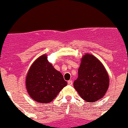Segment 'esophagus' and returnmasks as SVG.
<instances>
[{
    "mask_svg": "<svg viewBox=\"0 0 128 128\" xmlns=\"http://www.w3.org/2000/svg\"><path fill=\"white\" fill-rule=\"evenodd\" d=\"M68 85H72V84H73V82H72V80H69L68 82Z\"/></svg>",
    "mask_w": 128,
    "mask_h": 128,
    "instance_id": "34e87169",
    "label": "esophagus"
}]
</instances>
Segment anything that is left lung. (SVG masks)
<instances>
[{
    "label": "left lung",
    "mask_w": 128,
    "mask_h": 128,
    "mask_svg": "<svg viewBox=\"0 0 128 128\" xmlns=\"http://www.w3.org/2000/svg\"><path fill=\"white\" fill-rule=\"evenodd\" d=\"M110 85V77L103 64L94 55L86 54L81 59L74 89L87 102H96L104 96Z\"/></svg>",
    "instance_id": "8db88e82"
}]
</instances>
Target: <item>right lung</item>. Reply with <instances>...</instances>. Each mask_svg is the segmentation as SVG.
<instances>
[{
  "mask_svg": "<svg viewBox=\"0 0 128 128\" xmlns=\"http://www.w3.org/2000/svg\"><path fill=\"white\" fill-rule=\"evenodd\" d=\"M66 85L62 74L48 61L46 54L34 62L25 79V86L29 96L39 103L52 102Z\"/></svg>",
  "mask_w": 128,
  "mask_h": 128,
  "instance_id": "obj_1",
  "label": "right lung"
}]
</instances>
